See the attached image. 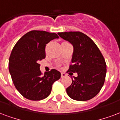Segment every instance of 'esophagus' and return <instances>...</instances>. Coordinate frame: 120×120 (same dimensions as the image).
I'll return each instance as SVG.
<instances>
[{"label":"esophagus","mask_w":120,"mask_h":120,"mask_svg":"<svg viewBox=\"0 0 120 120\" xmlns=\"http://www.w3.org/2000/svg\"><path fill=\"white\" fill-rule=\"evenodd\" d=\"M65 76H66V74L64 73V72L61 73V78H64Z\"/></svg>","instance_id":"34e87169"}]
</instances>
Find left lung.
<instances>
[{
	"label": "left lung",
	"instance_id": "1",
	"mask_svg": "<svg viewBox=\"0 0 120 120\" xmlns=\"http://www.w3.org/2000/svg\"><path fill=\"white\" fill-rule=\"evenodd\" d=\"M60 38L74 47L72 62L68 72H77L66 91L70 97L78 101L92 99L101 91L105 81L106 63L95 43L81 32H58Z\"/></svg>",
	"mask_w": 120,
	"mask_h": 120
}]
</instances>
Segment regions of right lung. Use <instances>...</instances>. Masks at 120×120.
<instances>
[{"label": "right lung", "mask_w": 120, "mask_h": 120, "mask_svg": "<svg viewBox=\"0 0 120 120\" xmlns=\"http://www.w3.org/2000/svg\"><path fill=\"white\" fill-rule=\"evenodd\" d=\"M58 38L55 33L32 30L15 45L9 59V70L15 86L25 98L31 101L46 98L51 94L53 83L60 78L61 74L56 69L43 75L39 64L46 57V44Z\"/></svg>", "instance_id": "right-lung-1"}]
</instances>
